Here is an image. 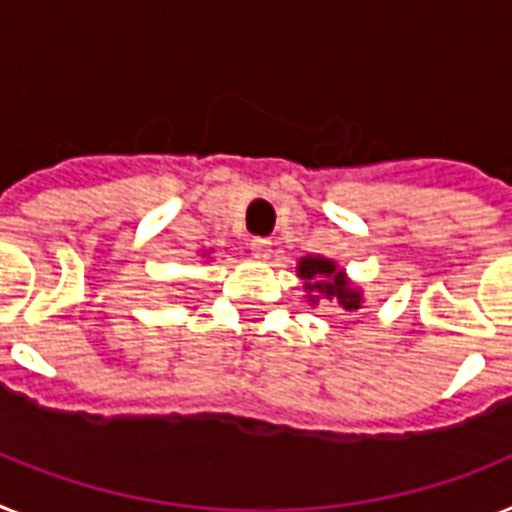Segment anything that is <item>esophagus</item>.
<instances>
[{"label": "esophagus", "mask_w": 512, "mask_h": 512, "mask_svg": "<svg viewBox=\"0 0 512 512\" xmlns=\"http://www.w3.org/2000/svg\"><path fill=\"white\" fill-rule=\"evenodd\" d=\"M251 256L259 261L269 259V256H272V240H266V238L251 240Z\"/></svg>", "instance_id": "obj_1"}]
</instances>
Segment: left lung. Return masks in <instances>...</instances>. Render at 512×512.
Segmentation results:
<instances>
[{
  "mask_svg": "<svg viewBox=\"0 0 512 512\" xmlns=\"http://www.w3.org/2000/svg\"><path fill=\"white\" fill-rule=\"evenodd\" d=\"M298 277L306 280L308 293H314L308 295V303H316L319 295H324L327 301L340 303V308H345V311L361 308L363 293L350 285V280L335 261L322 259V256H303L298 261Z\"/></svg>",
  "mask_w": 512,
  "mask_h": 512,
  "instance_id": "obj_1",
  "label": "left lung"
}]
</instances>
